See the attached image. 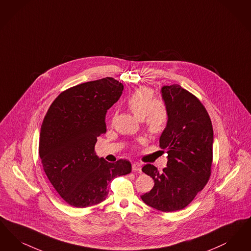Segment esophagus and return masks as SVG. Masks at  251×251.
Wrapping results in <instances>:
<instances>
[{
	"mask_svg": "<svg viewBox=\"0 0 251 251\" xmlns=\"http://www.w3.org/2000/svg\"><path fill=\"white\" fill-rule=\"evenodd\" d=\"M132 171L133 172H141L142 171V165L138 162H134L132 164Z\"/></svg>",
	"mask_w": 251,
	"mask_h": 251,
	"instance_id": "obj_1",
	"label": "esophagus"
}]
</instances>
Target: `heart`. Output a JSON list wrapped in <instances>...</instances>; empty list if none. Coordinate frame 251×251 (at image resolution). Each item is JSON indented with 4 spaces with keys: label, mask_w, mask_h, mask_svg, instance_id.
I'll return each instance as SVG.
<instances>
[{
    "label": "heart",
    "mask_w": 251,
    "mask_h": 251,
    "mask_svg": "<svg viewBox=\"0 0 251 251\" xmlns=\"http://www.w3.org/2000/svg\"><path fill=\"white\" fill-rule=\"evenodd\" d=\"M153 97L151 88H139L127 98L126 104L136 117L142 119L149 133L157 135L167 126L169 111L163 100Z\"/></svg>",
    "instance_id": "1"
}]
</instances>
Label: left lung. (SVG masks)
<instances>
[{"instance_id":"obj_1","label":"left lung","mask_w":251,"mask_h":251,"mask_svg":"<svg viewBox=\"0 0 251 251\" xmlns=\"http://www.w3.org/2000/svg\"><path fill=\"white\" fill-rule=\"evenodd\" d=\"M161 92L169 120L159 146L168 153V163L162 173L151 164L143 166L154 185L141 197L156 210L175 212L186 207L210 179L214 132L207 110L193 94L178 84Z\"/></svg>"}]
</instances>
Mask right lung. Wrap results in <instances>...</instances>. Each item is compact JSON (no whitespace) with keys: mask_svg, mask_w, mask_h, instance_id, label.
<instances>
[{"mask_svg":"<svg viewBox=\"0 0 251 251\" xmlns=\"http://www.w3.org/2000/svg\"><path fill=\"white\" fill-rule=\"evenodd\" d=\"M123 90L109 76L81 83L61 93L46 113L39 156L48 179L71 206L98 204L108 196L113 178L131 173L129 161L109 163L95 152L98 137L107 131V111Z\"/></svg>","mask_w":251,"mask_h":251,"instance_id":"right-lung-1","label":"right lung"}]
</instances>
